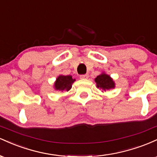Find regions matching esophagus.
<instances>
[{"instance_id":"34e87169","label":"esophagus","mask_w":157,"mask_h":157,"mask_svg":"<svg viewBox=\"0 0 157 157\" xmlns=\"http://www.w3.org/2000/svg\"><path fill=\"white\" fill-rule=\"evenodd\" d=\"M80 78L81 79H88L89 78V75H88V74H86V75H80Z\"/></svg>"}]
</instances>
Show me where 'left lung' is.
Listing matches in <instances>:
<instances>
[{
	"instance_id": "left-lung-1",
	"label": "left lung",
	"mask_w": 157,
	"mask_h": 157,
	"mask_svg": "<svg viewBox=\"0 0 157 157\" xmlns=\"http://www.w3.org/2000/svg\"><path fill=\"white\" fill-rule=\"evenodd\" d=\"M95 82L97 83V87L100 88L104 91L114 88V82L112 79L104 73L97 76L95 78Z\"/></svg>"
}]
</instances>
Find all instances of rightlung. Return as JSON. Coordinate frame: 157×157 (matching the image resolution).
<instances>
[{
  "mask_svg": "<svg viewBox=\"0 0 157 157\" xmlns=\"http://www.w3.org/2000/svg\"><path fill=\"white\" fill-rule=\"evenodd\" d=\"M75 80L72 79V77L70 75H68V76L60 75L56 80L55 83V89L60 91H69L71 89V86Z\"/></svg>",
  "mask_w": 157,
  "mask_h": 157,
  "instance_id": "1",
  "label": "right lung"
}]
</instances>
